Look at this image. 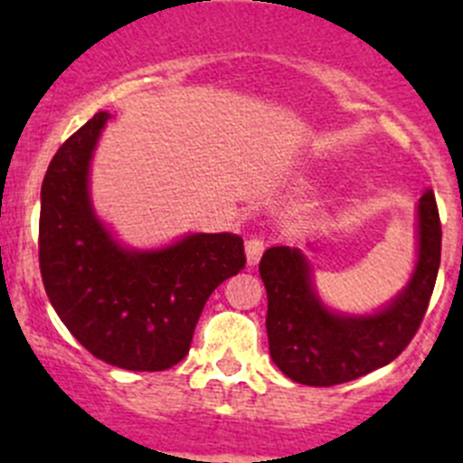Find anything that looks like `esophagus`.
Here are the masks:
<instances>
[{
  "mask_svg": "<svg viewBox=\"0 0 463 463\" xmlns=\"http://www.w3.org/2000/svg\"><path fill=\"white\" fill-rule=\"evenodd\" d=\"M266 249V241L264 237L260 235H253L250 240H246V260H249V266H255L261 258V253H264Z\"/></svg>",
  "mask_w": 463,
  "mask_h": 463,
  "instance_id": "1",
  "label": "esophagus"
}]
</instances>
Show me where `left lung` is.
Returning a JSON list of instances; mask_svg holds the SVG:
<instances>
[{
  "label": "left lung",
  "instance_id": "obj_1",
  "mask_svg": "<svg viewBox=\"0 0 463 463\" xmlns=\"http://www.w3.org/2000/svg\"><path fill=\"white\" fill-rule=\"evenodd\" d=\"M441 261V222L430 188L419 199V261L405 291L374 316H335L311 287L305 255L273 246L261 255L269 311V352L275 365L302 385L331 387L394 361L421 326Z\"/></svg>",
  "mask_w": 463,
  "mask_h": 463
}]
</instances>
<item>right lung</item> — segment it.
Here are the masks:
<instances>
[{
  "label": "right lung",
  "mask_w": 463,
  "mask_h": 463,
  "mask_svg": "<svg viewBox=\"0 0 463 463\" xmlns=\"http://www.w3.org/2000/svg\"><path fill=\"white\" fill-rule=\"evenodd\" d=\"M109 118L93 114L51 158L37 241L42 282L60 320L93 356L161 372L185 358L210 293L246 266L244 240L202 232L152 253L120 249L87 193L89 158Z\"/></svg>",
  "instance_id": "1"
}]
</instances>
